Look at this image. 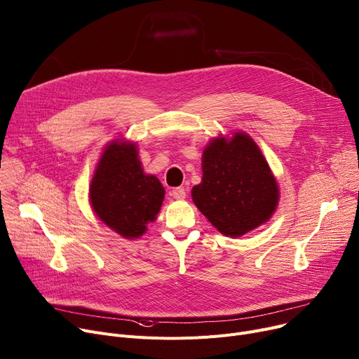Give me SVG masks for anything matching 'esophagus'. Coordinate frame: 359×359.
Instances as JSON below:
<instances>
[{"mask_svg":"<svg viewBox=\"0 0 359 359\" xmlns=\"http://www.w3.org/2000/svg\"><path fill=\"white\" fill-rule=\"evenodd\" d=\"M172 196L177 201H183L186 198V190L183 187H176L172 190Z\"/></svg>","mask_w":359,"mask_h":359,"instance_id":"1","label":"esophagus"}]
</instances>
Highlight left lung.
Returning <instances> with one entry per match:
<instances>
[{"label": "left lung", "instance_id": "obj_1", "mask_svg": "<svg viewBox=\"0 0 359 359\" xmlns=\"http://www.w3.org/2000/svg\"><path fill=\"white\" fill-rule=\"evenodd\" d=\"M202 182L192 189V199L222 235L243 236L266 224L276 212L278 183L247 133L213 137L202 151Z\"/></svg>", "mask_w": 359, "mask_h": 359}]
</instances>
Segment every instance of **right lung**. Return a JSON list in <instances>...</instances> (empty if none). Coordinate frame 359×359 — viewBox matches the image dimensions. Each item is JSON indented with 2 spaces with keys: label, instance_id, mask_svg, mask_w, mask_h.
I'll return each instance as SVG.
<instances>
[{
  "label": "right lung",
  "instance_id": "add662e5",
  "mask_svg": "<svg viewBox=\"0 0 359 359\" xmlns=\"http://www.w3.org/2000/svg\"><path fill=\"white\" fill-rule=\"evenodd\" d=\"M164 187L147 175L134 141H109L95 167L89 203L97 218L126 240H135L154 222L164 201Z\"/></svg>",
  "mask_w": 359,
  "mask_h": 359
}]
</instances>
